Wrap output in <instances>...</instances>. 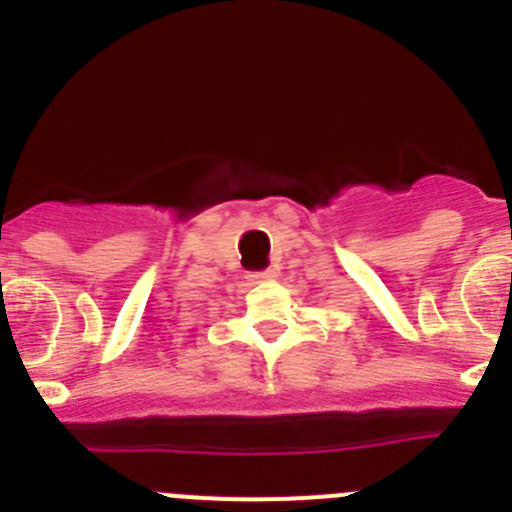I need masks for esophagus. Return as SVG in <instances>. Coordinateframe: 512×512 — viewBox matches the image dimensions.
<instances>
[{"mask_svg":"<svg viewBox=\"0 0 512 512\" xmlns=\"http://www.w3.org/2000/svg\"><path fill=\"white\" fill-rule=\"evenodd\" d=\"M274 277H277V269L251 271V274H248V279H251V282H269V279H274Z\"/></svg>","mask_w":512,"mask_h":512,"instance_id":"obj_1","label":"esophagus"}]
</instances>
